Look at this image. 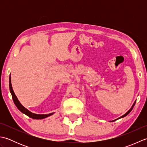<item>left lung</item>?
<instances>
[{
    "label": "left lung",
    "mask_w": 147,
    "mask_h": 147,
    "mask_svg": "<svg viewBox=\"0 0 147 147\" xmlns=\"http://www.w3.org/2000/svg\"><path fill=\"white\" fill-rule=\"evenodd\" d=\"M136 101H135V102H134V104H133V105H132V107H131V109H129V110L128 111H127V112H126V113L125 114H124L123 115H122V116H121L120 117H119V118H117V119H115V120H114V121H116V120L119 119L123 118V117H125V116H126V115H127V114H128L129 113V112H130L131 111H132V109H133V107H134V105H135V104H136Z\"/></svg>",
    "instance_id": "left-lung-1"
}]
</instances>
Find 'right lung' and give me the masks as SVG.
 <instances>
[{
	"label": "right lung",
	"instance_id": "obj_1",
	"mask_svg": "<svg viewBox=\"0 0 147 147\" xmlns=\"http://www.w3.org/2000/svg\"><path fill=\"white\" fill-rule=\"evenodd\" d=\"M9 90H10V92L12 95V100H13L14 104L16 106L17 108L20 110L21 112H23V114H26L28 116L34 119H44L45 117H47L50 115H52L54 114V112L53 113H51V114H34L32 113V112L29 111L27 109H26L25 107H24L21 105V103L20 102V101L18 100V99L17 98V96H16L15 93L13 91V90H12V85H11V75L9 76Z\"/></svg>",
	"mask_w": 147,
	"mask_h": 147
}]
</instances>
